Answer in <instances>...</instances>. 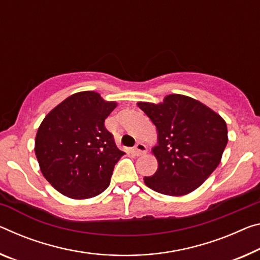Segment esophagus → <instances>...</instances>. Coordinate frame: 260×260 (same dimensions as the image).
I'll return each mask as SVG.
<instances>
[{"instance_id": "obj_1", "label": "esophagus", "mask_w": 260, "mask_h": 260, "mask_svg": "<svg viewBox=\"0 0 260 260\" xmlns=\"http://www.w3.org/2000/svg\"><path fill=\"white\" fill-rule=\"evenodd\" d=\"M133 151H134V154L137 155V156L143 155V154H146V152H147V147H146L145 145H143V143L139 142V143H137V146L134 147Z\"/></svg>"}]
</instances>
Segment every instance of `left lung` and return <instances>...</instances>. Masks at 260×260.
<instances>
[{
    "instance_id": "1",
    "label": "left lung",
    "mask_w": 260,
    "mask_h": 260,
    "mask_svg": "<svg viewBox=\"0 0 260 260\" xmlns=\"http://www.w3.org/2000/svg\"><path fill=\"white\" fill-rule=\"evenodd\" d=\"M157 131L151 148L157 170L145 184L166 196L188 194L203 185L221 162L228 143L224 119L207 105L179 93L168 94L155 104L139 102Z\"/></svg>"
}]
</instances>
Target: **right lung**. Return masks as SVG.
<instances>
[{
    "instance_id": "right-lung-1",
    "label": "right lung",
    "mask_w": 260,
    "mask_h": 260,
    "mask_svg": "<svg viewBox=\"0 0 260 260\" xmlns=\"http://www.w3.org/2000/svg\"><path fill=\"white\" fill-rule=\"evenodd\" d=\"M94 91L76 92L49 111L35 140L39 168L57 192L76 200L109 187L119 150L105 119L117 108Z\"/></svg>"
}]
</instances>
